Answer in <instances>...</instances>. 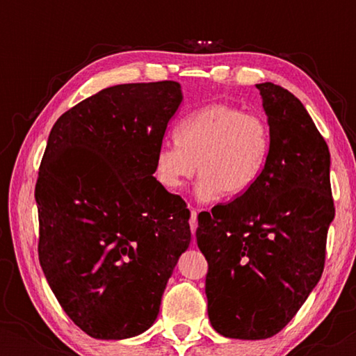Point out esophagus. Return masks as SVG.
Returning a JSON list of instances; mask_svg holds the SVG:
<instances>
[{"instance_id": "esophagus-1", "label": "esophagus", "mask_w": 356, "mask_h": 356, "mask_svg": "<svg viewBox=\"0 0 356 356\" xmlns=\"http://www.w3.org/2000/svg\"><path fill=\"white\" fill-rule=\"evenodd\" d=\"M189 227H191V232L196 233L197 230V212L196 209H191V217H189Z\"/></svg>"}]
</instances>
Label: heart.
<instances>
[{
    "label": "heart",
    "mask_w": 356,
    "mask_h": 356,
    "mask_svg": "<svg viewBox=\"0 0 356 356\" xmlns=\"http://www.w3.org/2000/svg\"><path fill=\"white\" fill-rule=\"evenodd\" d=\"M175 139L157 149L154 177L167 191H179L197 170L196 196L204 202L222 194H246L259 181L272 149L264 116L228 104H211L189 113L177 126Z\"/></svg>",
    "instance_id": "b5f03b06"
}]
</instances>
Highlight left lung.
Segmentation results:
<instances>
[{
  "label": "left lung",
  "instance_id": "1",
  "mask_svg": "<svg viewBox=\"0 0 356 356\" xmlns=\"http://www.w3.org/2000/svg\"><path fill=\"white\" fill-rule=\"evenodd\" d=\"M272 133L259 181L197 217L209 270V319L223 337L280 332L323 275L335 209L329 147L303 104L284 87L256 84Z\"/></svg>",
  "mask_w": 356,
  "mask_h": 356
}]
</instances>
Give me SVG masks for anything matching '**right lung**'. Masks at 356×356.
<instances>
[{
    "label": "right lung",
    "instance_id": "add662e5",
    "mask_svg": "<svg viewBox=\"0 0 356 356\" xmlns=\"http://www.w3.org/2000/svg\"><path fill=\"white\" fill-rule=\"evenodd\" d=\"M181 102L175 81L113 86L63 113L48 136L38 259L61 308L94 339L147 330L191 243L186 202L154 178Z\"/></svg>",
    "mask_w": 356,
    "mask_h": 356
}]
</instances>
